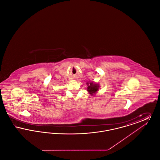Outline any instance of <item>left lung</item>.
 <instances>
[{
	"mask_svg": "<svg viewBox=\"0 0 160 160\" xmlns=\"http://www.w3.org/2000/svg\"><path fill=\"white\" fill-rule=\"evenodd\" d=\"M86 84L88 86L87 91L88 92L89 94H90L91 96L95 95L98 91H99V84L97 83H95L93 82H87Z\"/></svg>",
	"mask_w": 160,
	"mask_h": 160,
	"instance_id": "left-lung-1",
	"label": "left lung"
}]
</instances>
